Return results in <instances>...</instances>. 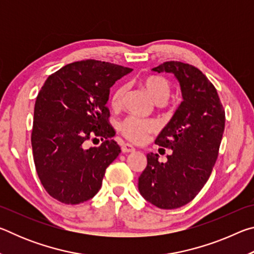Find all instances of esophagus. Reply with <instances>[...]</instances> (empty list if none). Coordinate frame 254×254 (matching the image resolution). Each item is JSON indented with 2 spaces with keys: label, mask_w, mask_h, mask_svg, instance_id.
I'll list each match as a JSON object with an SVG mask.
<instances>
[{
  "label": "esophagus",
  "mask_w": 254,
  "mask_h": 254,
  "mask_svg": "<svg viewBox=\"0 0 254 254\" xmlns=\"http://www.w3.org/2000/svg\"><path fill=\"white\" fill-rule=\"evenodd\" d=\"M121 150H122L123 153H128V152H133L135 149H134V147H133V145L127 143V144H123V145H122Z\"/></svg>",
  "instance_id": "1"
}]
</instances>
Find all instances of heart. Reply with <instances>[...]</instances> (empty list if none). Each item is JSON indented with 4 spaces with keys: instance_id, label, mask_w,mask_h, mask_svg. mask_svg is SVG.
<instances>
[{
    "instance_id": "obj_1",
    "label": "heart",
    "mask_w": 254,
    "mask_h": 254,
    "mask_svg": "<svg viewBox=\"0 0 254 254\" xmlns=\"http://www.w3.org/2000/svg\"><path fill=\"white\" fill-rule=\"evenodd\" d=\"M141 86L147 91L150 97L161 105L169 100L173 93V86L170 81L161 76H149L141 79ZM127 91V85H120L114 89L111 96V106L113 109H120L122 106L124 97ZM157 123L152 120H142L139 118L130 117L124 120L120 126V131L130 141L141 143L145 141L148 134L157 130Z\"/></svg>"
}]
</instances>
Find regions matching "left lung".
Returning a JSON list of instances; mask_svg holds the SVG:
<instances>
[{
    "label": "left lung",
    "instance_id": "left-lung-1",
    "mask_svg": "<svg viewBox=\"0 0 254 254\" xmlns=\"http://www.w3.org/2000/svg\"><path fill=\"white\" fill-rule=\"evenodd\" d=\"M152 70L175 75L183 102L154 141L173 152L166 162H159L157 153H148L137 186L149 203L174 209L194 199L212 174L224 132L225 112L216 88L196 67L167 62Z\"/></svg>",
    "mask_w": 254,
    "mask_h": 254
}]
</instances>
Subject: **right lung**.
<instances>
[{
  "label": "right lung",
  "mask_w": 254,
  "mask_h": 254,
  "mask_svg": "<svg viewBox=\"0 0 254 254\" xmlns=\"http://www.w3.org/2000/svg\"><path fill=\"white\" fill-rule=\"evenodd\" d=\"M127 67L87 59L50 75L37 96L31 144L37 174L47 192L64 204L93 198L105 170L121 152L109 124L110 88ZM104 137L100 147H85Z\"/></svg>",
  "instance_id": "1"
}]
</instances>
